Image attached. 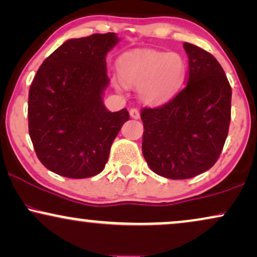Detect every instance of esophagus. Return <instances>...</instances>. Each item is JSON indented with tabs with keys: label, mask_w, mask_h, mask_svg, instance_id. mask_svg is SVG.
I'll list each match as a JSON object with an SVG mask.
<instances>
[{
	"label": "esophagus",
	"mask_w": 257,
	"mask_h": 257,
	"mask_svg": "<svg viewBox=\"0 0 257 257\" xmlns=\"http://www.w3.org/2000/svg\"><path fill=\"white\" fill-rule=\"evenodd\" d=\"M129 113H131V116H132L133 118H135V119H139V118H140V111H139V109L133 108V109L129 110Z\"/></svg>",
	"instance_id": "obj_1"
}]
</instances>
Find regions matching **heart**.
<instances>
[{"mask_svg": "<svg viewBox=\"0 0 257 257\" xmlns=\"http://www.w3.org/2000/svg\"><path fill=\"white\" fill-rule=\"evenodd\" d=\"M125 86L139 89L142 102L159 105L171 99L185 82L186 61L179 53L157 50L126 52L117 61Z\"/></svg>", "mask_w": 257, "mask_h": 257, "instance_id": "obj_1", "label": "heart"}]
</instances>
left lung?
Wrapping results in <instances>:
<instances>
[{"mask_svg": "<svg viewBox=\"0 0 257 257\" xmlns=\"http://www.w3.org/2000/svg\"><path fill=\"white\" fill-rule=\"evenodd\" d=\"M187 85L170 102L144 108L142 153L151 170L168 179H190L213 166L228 136L231 86L209 52L185 42Z\"/></svg>", "mask_w": 257, "mask_h": 257, "instance_id": "1", "label": "left lung"}]
</instances>
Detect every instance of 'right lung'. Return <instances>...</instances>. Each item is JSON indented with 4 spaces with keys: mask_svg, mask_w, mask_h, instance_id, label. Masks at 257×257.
<instances>
[{
    "mask_svg": "<svg viewBox=\"0 0 257 257\" xmlns=\"http://www.w3.org/2000/svg\"><path fill=\"white\" fill-rule=\"evenodd\" d=\"M115 33L70 39L47 57L28 95V129L47 170L83 179L104 170L126 109L110 112L103 103L109 84L105 56Z\"/></svg>",
    "mask_w": 257,
    "mask_h": 257,
    "instance_id": "right-lung-1",
    "label": "right lung"
}]
</instances>
